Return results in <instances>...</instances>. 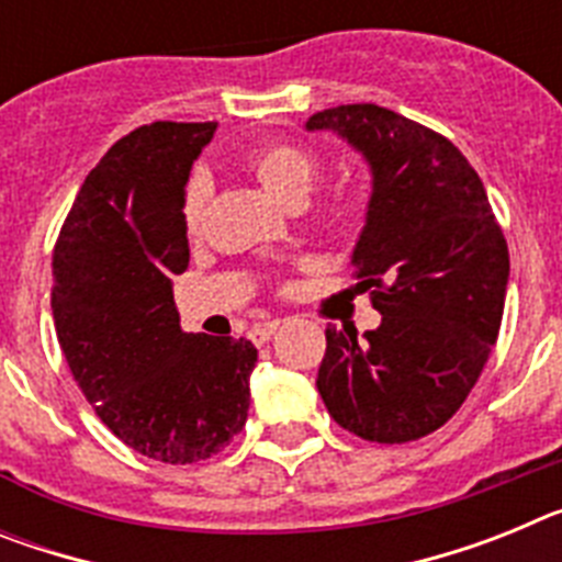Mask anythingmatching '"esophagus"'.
<instances>
[{
  "label": "esophagus",
  "instance_id": "1",
  "mask_svg": "<svg viewBox=\"0 0 562 562\" xmlns=\"http://www.w3.org/2000/svg\"><path fill=\"white\" fill-rule=\"evenodd\" d=\"M276 331H278V321H270V324H265V326H252V329H250V340L256 342V346H261V342L270 340V337L276 335Z\"/></svg>",
  "mask_w": 562,
  "mask_h": 562
}]
</instances>
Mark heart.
<instances>
[{"label": "heart", "mask_w": 562, "mask_h": 562, "mask_svg": "<svg viewBox=\"0 0 562 562\" xmlns=\"http://www.w3.org/2000/svg\"><path fill=\"white\" fill-rule=\"evenodd\" d=\"M238 166L250 173L272 200L295 207L310 196L312 186L321 177V160L301 143L292 140H261L238 157ZM207 202V188L202 180H193L186 193V222L196 231Z\"/></svg>", "instance_id": "b5f03b06"}]
</instances>
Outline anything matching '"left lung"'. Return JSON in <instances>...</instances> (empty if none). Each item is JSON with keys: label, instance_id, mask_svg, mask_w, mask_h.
<instances>
[{"label": "left lung", "instance_id": "obj_1", "mask_svg": "<svg viewBox=\"0 0 562 562\" xmlns=\"http://www.w3.org/2000/svg\"><path fill=\"white\" fill-rule=\"evenodd\" d=\"M369 160L366 227L351 265L382 315L326 329L317 391L349 434L402 445L439 430L473 391L504 317L509 250L484 182L434 128L376 103L312 114Z\"/></svg>", "mask_w": 562, "mask_h": 562}]
</instances>
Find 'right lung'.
<instances>
[{
	"label": "right lung",
	"instance_id": "right-lung-1",
	"mask_svg": "<svg viewBox=\"0 0 562 562\" xmlns=\"http://www.w3.org/2000/svg\"><path fill=\"white\" fill-rule=\"evenodd\" d=\"M216 123L157 121L87 173L53 250V321L78 389L126 448L166 464L245 428L258 351L188 335L171 276L188 267L186 182Z\"/></svg>",
	"mask_w": 562,
	"mask_h": 562
}]
</instances>
